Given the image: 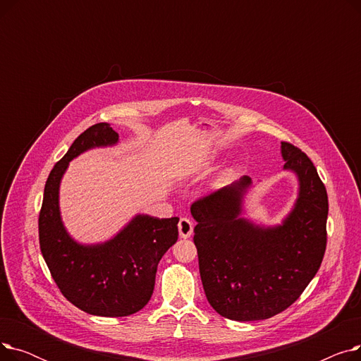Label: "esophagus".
I'll return each instance as SVG.
<instances>
[{"label":"esophagus","mask_w":361,"mask_h":361,"mask_svg":"<svg viewBox=\"0 0 361 361\" xmlns=\"http://www.w3.org/2000/svg\"><path fill=\"white\" fill-rule=\"evenodd\" d=\"M178 231L181 238H188L193 234V222L188 218H181L178 222Z\"/></svg>","instance_id":"esophagus-1"}]
</instances>
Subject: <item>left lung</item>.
Segmentation results:
<instances>
[{
    "label": "left lung",
    "instance_id": "obj_1",
    "mask_svg": "<svg viewBox=\"0 0 361 361\" xmlns=\"http://www.w3.org/2000/svg\"><path fill=\"white\" fill-rule=\"evenodd\" d=\"M283 168L298 176L300 193L288 218L259 228L243 218L241 197L249 177L197 199L192 215L199 271L209 305L224 317L269 319L302 294L326 250L328 193L310 158L282 142Z\"/></svg>",
    "mask_w": 361,
    "mask_h": 361
}]
</instances>
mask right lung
<instances>
[{"label":"right lung","instance_id":"1","mask_svg":"<svg viewBox=\"0 0 361 361\" xmlns=\"http://www.w3.org/2000/svg\"><path fill=\"white\" fill-rule=\"evenodd\" d=\"M109 124L98 123L73 142L48 176L39 212V245L61 294L80 310L105 317L143 309L155 287L158 263L178 238V218L137 215L105 244L80 245L66 233L59 209L60 180L68 162L86 149L117 143Z\"/></svg>","mask_w":361,"mask_h":361}]
</instances>
